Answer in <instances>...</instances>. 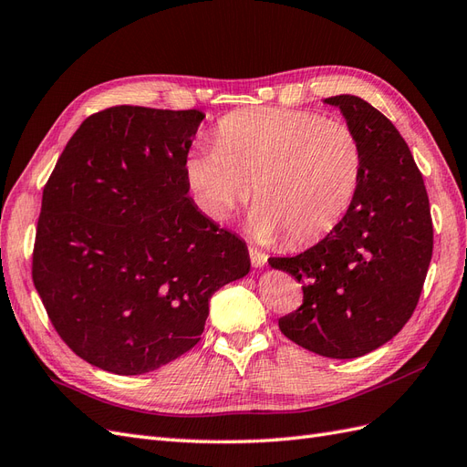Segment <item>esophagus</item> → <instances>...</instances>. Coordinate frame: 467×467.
Here are the masks:
<instances>
[{
  "label": "esophagus",
  "mask_w": 467,
  "mask_h": 467,
  "mask_svg": "<svg viewBox=\"0 0 467 467\" xmlns=\"http://www.w3.org/2000/svg\"><path fill=\"white\" fill-rule=\"evenodd\" d=\"M249 257H251L253 266H263L266 263V253H263L255 247H249Z\"/></svg>",
  "instance_id": "1"
}]
</instances>
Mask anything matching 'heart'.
<instances>
[{"mask_svg": "<svg viewBox=\"0 0 467 467\" xmlns=\"http://www.w3.org/2000/svg\"><path fill=\"white\" fill-rule=\"evenodd\" d=\"M364 173L358 134L312 110L245 109L225 115L214 146L192 151L185 179L204 216L223 222L249 201L261 242L285 235L307 245L333 232L355 202Z\"/></svg>", "mask_w": 467, "mask_h": 467, "instance_id": "obj_1", "label": "heart"}]
</instances>
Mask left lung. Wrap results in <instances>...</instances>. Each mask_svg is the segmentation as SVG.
<instances>
[{"label":"left lung","mask_w":467,"mask_h":467,"mask_svg":"<svg viewBox=\"0 0 467 467\" xmlns=\"http://www.w3.org/2000/svg\"><path fill=\"white\" fill-rule=\"evenodd\" d=\"M325 103L341 109L360 138L358 194L317 245L268 265L304 282L302 306L278 319L285 337L321 357L357 358L413 316L432 257V218L411 150L389 119L355 95Z\"/></svg>","instance_id":"8db88e82"}]
</instances>
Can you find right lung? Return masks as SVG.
<instances>
[{
  "label": "right lung",
  "instance_id": "add662e5",
  "mask_svg": "<svg viewBox=\"0 0 467 467\" xmlns=\"http://www.w3.org/2000/svg\"><path fill=\"white\" fill-rule=\"evenodd\" d=\"M204 115L117 105L56 161L33 282L56 333L97 368L146 374L201 341L212 294L249 273L244 239L194 206L185 161Z\"/></svg>",
  "mask_w": 467,
  "mask_h": 467
}]
</instances>
